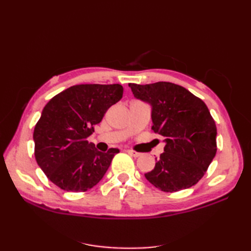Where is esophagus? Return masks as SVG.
<instances>
[{
  "label": "esophagus",
  "mask_w": 251,
  "mask_h": 251,
  "mask_svg": "<svg viewBox=\"0 0 251 251\" xmlns=\"http://www.w3.org/2000/svg\"><path fill=\"white\" fill-rule=\"evenodd\" d=\"M126 152L128 153V154H130V155L134 156V157H139V156H141V153H140V152H137V151H134V150H127Z\"/></svg>",
  "instance_id": "esophagus-1"
}]
</instances>
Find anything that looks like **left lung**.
Returning <instances> with one entry per match:
<instances>
[{
	"label": "left lung",
	"mask_w": 251,
	"mask_h": 251,
	"mask_svg": "<svg viewBox=\"0 0 251 251\" xmlns=\"http://www.w3.org/2000/svg\"><path fill=\"white\" fill-rule=\"evenodd\" d=\"M137 99L152 106V130L166 146L155 167L145 174L163 192H177L196 184L217 152V127L204 101L169 82L128 84Z\"/></svg>",
	"instance_id": "left-lung-1"
}]
</instances>
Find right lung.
Returning <instances> with one entry per match:
<instances>
[{
  "label": "right lung",
  "instance_id": "add662e5",
  "mask_svg": "<svg viewBox=\"0 0 251 251\" xmlns=\"http://www.w3.org/2000/svg\"><path fill=\"white\" fill-rule=\"evenodd\" d=\"M120 84L74 85L44 106L33 132L36 163L52 183L85 192L103 178L119 149L98 151L87 138L111 105L123 97Z\"/></svg>",
  "mask_w": 251,
  "mask_h": 251
}]
</instances>
